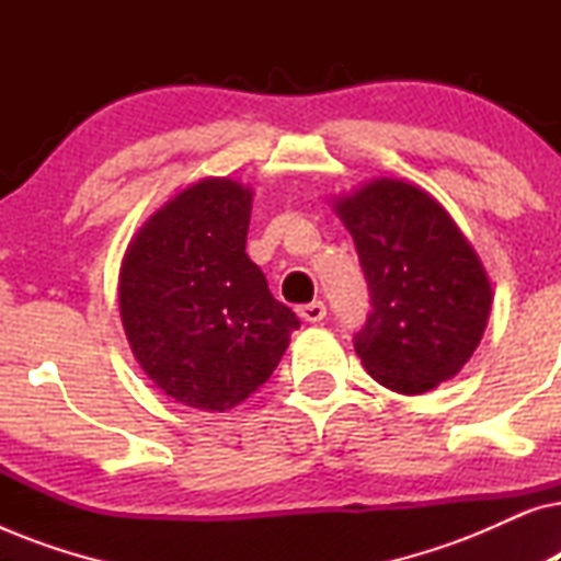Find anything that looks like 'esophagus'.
Segmentation results:
<instances>
[{
    "instance_id": "1",
    "label": "esophagus",
    "mask_w": 561,
    "mask_h": 561,
    "mask_svg": "<svg viewBox=\"0 0 561 561\" xmlns=\"http://www.w3.org/2000/svg\"><path fill=\"white\" fill-rule=\"evenodd\" d=\"M298 317H301L304 321H309V324H313V321H321L327 317V306H324V301L304 304V306H298Z\"/></svg>"
}]
</instances>
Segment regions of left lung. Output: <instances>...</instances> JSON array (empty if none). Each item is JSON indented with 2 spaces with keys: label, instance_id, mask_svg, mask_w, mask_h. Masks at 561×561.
Here are the masks:
<instances>
[{
  "label": "left lung",
  "instance_id": "left-lung-1",
  "mask_svg": "<svg viewBox=\"0 0 561 561\" xmlns=\"http://www.w3.org/2000/svg\"><path fill=\"white\" fill-rule=\"evenodd\" d=\"M355 240L373 311L355 334L365 370L419 396L455 378L485 334L493 288L478 252L424 188L375 179L334 202Z\"/></svg>",
  "mask_w": 561,
  "mask_h": 561
}]
</instances>
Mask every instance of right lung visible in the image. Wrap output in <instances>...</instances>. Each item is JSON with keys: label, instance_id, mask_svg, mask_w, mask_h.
<instances>
[{"label": "right lung", "instance_id": "1", "mask_svg": "<svg viewBox=\"0 0 561 561\" xmlns=\"http://www.w3.org/2000/svg\"><path fill=\"white\" fill-rule=\"evenodd\" d=\"M252 191L204 179L165 202L119 267V317L145 375L173 401L227 411L278 367L298 329L244 252Z\"/></svg>", "mask_w": 561, "mask_h": 561}]
</instances>
